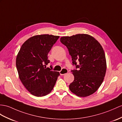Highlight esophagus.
Segmentation results:
<instances>
[{
    "label": "esophagus",
    "mask_w": 122,
    "mask_h": 122,
    "mask_svg": "<svg viewBox=\"0 0 122 122\" xmlns=\"http://www.w3.org/2000/svg\"><path fill=\"white\" fill-rule=\"evenodd\" d=\"M68 70L67 69H65V68H63L61 71H59V73H60L61 75H64L65 74H66L68 72Z\"/></svg>",
    "instance_id": "esophagus-1"
}]
</instances>
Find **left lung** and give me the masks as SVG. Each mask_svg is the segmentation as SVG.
I'll return each instance as SVG.
<instances>
[{
  "label": "left lung",
  "mask_w": 122,
  "mask_h": 122,
  "mask_svg": "<svg viewBox=\"0 0 122 122\" xmlns=\"http://www.w3.org/2000/svg\"><path fill=\"white\" fill-rule=\"evenodd\" d=\"M60 41L67 47L76 66V69L71 70L75 78L69 85L70 91L82 97L94 94L102 84L106 72V59L102 46L87 34L62 37Z\"/></svg>",
  "instance_id": "left-lung-1"
}]
</instances>
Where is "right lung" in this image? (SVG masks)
<instances>
[{
    "label": "right lung",
    "instance_id": "1",
    "mask_svg": "<svg viewBox=\"0 0 122 122\" xmlns=\"http://www.w3.org/2000/svg\"><path fill=\"white\" fill-rule=\"evenodd\" d=\"M59 36L49 35L34 36L20 47L16 58L19 78L24 86L33 95L42 97L54 88L59 72L46 68L50 63L49 52Z\"/></svg>",
    "mask_w": 122,
    "mask_h": 122
}]
</instances>
